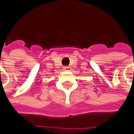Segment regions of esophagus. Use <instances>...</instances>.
I'll list each match as a JSON object with an SVG mask.
<instances>
[{
    "mask_svg": "<svg viewBox=\"0 0 134 134\" xmlns=\"http://www.w3.org/2000/svg\"><path fill=\"white\" fill-rule=\"evenodd\" d=\"M71 68L70 67H64V70H70Z\"/></svg>",
    "mask_w": 134,
    "mask_h": 134,
    "instance_id": "34e87169",
    "label": "esophagus"
}]
</instances>
